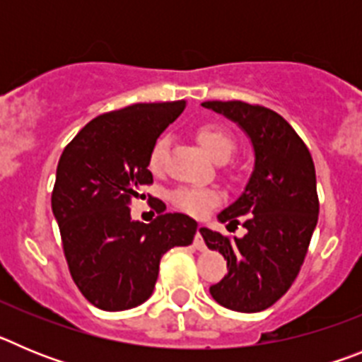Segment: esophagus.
<instances>
[{
    "label": "esophagus",
    "instance_id": "obj_1",
    "mask_svg": "<svg viewBox=\"0 0 362 362\" xmlns=\"http://www.w3.org/2000/svg\"><path fill=\"white\" fill-rule=\"evenodd\" d=\"M203 228H204L203 225L197 226L196 238H194V245H196L197 250H204V248H206V245H204V241H203Z\"/></svg>",
    "mask_w": 362,
    "mask_h": 362
}]
</instances>
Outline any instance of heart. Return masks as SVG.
Wrapping results in <instances>:
<instances>
[{"mask_svg":"<svg viewBox=\"0 0 362 362\" xmlns=\"http://www.w3.org/2000/svg\"><path fill=\"white\" fill-rule=\"evenodd\" d=\"M197 139L210 158H214L216 161H226L235 150V139H233L232 134L223 127H217V124H203L197 130ZM168 145H170L168 136L158 137V141L153 143L148 156V166L152 172L163 170ZM170 199L179 210H183L190 216L201 217L209 214L219 203V194L212 188L179 187L172 192Z\"/></svg>","mask_w":362,"mask_h":362,"instance_id":"obj_1","label":"heart"}]
</instances>
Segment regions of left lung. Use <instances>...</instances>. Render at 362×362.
I'll return each instance as SVG.
<instances>
[{"label":"left lung","mask_w":362,"mask_h":362,"mask_svg":"<svg viewBox=\"0 0 362 362\" xmlns=\"http://www.w3.org/2000/svg\"><path fill=\"white\" fill-rule=\"evenodd\" d=\"M204 108L238 123L250 137L255 165L241 196L217 216L246 233L226 238L203 228L210 250L226 259V274L210 286L214 299L233 312L270 308L288 292L317 225L319 199L310 150L277 112L243 101H204Z\"/></svg>","instance_id":"obj_1"}]
</instances>
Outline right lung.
<instances>
[{"label":"right lung","instance_id":"obj_1","mask_svg":"<svg viewBox=\"0 0 362 362\" xmlns=\"http://www.w3.org/2000/svg\"><path fill=\"white\" fill-rule=\"evenodd\" d=\"M187 101L136 103L86 123L63 150L52 190L70 276L88 303L107 312L130 310L153 292L159 261L194 241L197 223L165 214L145 225L130 217V201L152 185L148 156ZM145 196V194H143Z\"/></svg>","mask_w":362,"mask_h":362}]
</instances>
